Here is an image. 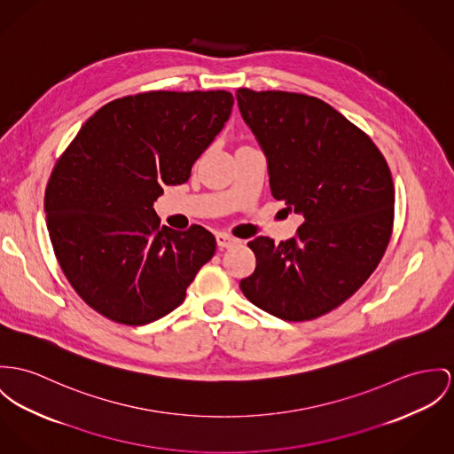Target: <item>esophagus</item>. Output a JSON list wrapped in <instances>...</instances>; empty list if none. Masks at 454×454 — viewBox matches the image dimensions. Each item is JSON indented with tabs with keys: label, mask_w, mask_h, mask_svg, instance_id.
<instances>
[{
	"label": "esophagus",
	"mask_w": 454,
	"mask_h": 454,
	"mask_svg": "<svg viewBox=\"0 0 454 454\" xmlns=\"http://www.w3.org/2000/svg\"><path fill=\"white\" fill-rule=\"evenodd\" d=\"M215 242H217V247H219L221 250H223V248H230V247L239 244V240L233 239V237L228 235V233H217V235H215Z\"/></svg>",
	"instance_id": "esophagus-1"
}]
</instances>
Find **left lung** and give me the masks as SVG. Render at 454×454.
Segmentation results:
<instances>
[{
	"label": "left lung",
	"instance_id": "8db88e82",
	"mask_svg": "<svg viewBox=\"0 0 454 454\" xmlns=\"http://www.w3.org/2000/svg\"><path fill=\"white\" fill-rule=\"evenodd\" d=\"M237 102L268 157L273 197L304 215L295 239L248 242L255 271L240 288L285 321L319 317L384 257L394 226L390 169L372 138L319 98L240 88Z\"/></svg>",
	"mask_w": 454,
	"mask_h": 454
}]
</instances>
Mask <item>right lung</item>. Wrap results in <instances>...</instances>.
Wrapping results in <instances>:
<instances>
[{
    "label": "right lung",
    "instance_id": "1",
    "mask_svg": "<svg viewBox=\"0 0 454 454\" xmlns=\"http://www.w3.org/2000/svg\"><path fill=\"white\" fill-rule=\"evenodd\" d=\"M228 91H146L97 110L57 160L44 192L50 240L62 273L97 313L146 325L175 311L215 252L192 224L168 226L153 202L188 181L230 119Z\"/></svg>",
    "mask_w": 454,
    "mask_h": 454
}]
</instances>
